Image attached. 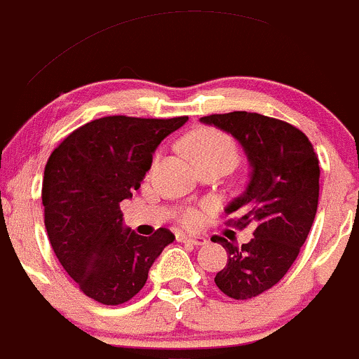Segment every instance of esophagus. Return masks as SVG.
Returning a JSON list of instances; mask_svg holds the SVG:
<instances>
[{
  "instance_id": "34e87169",
  "label": "esophagus",
  "mask_w": 359,
  "mask_h": 359,
  "mask_svg": "<svg viewBox=\"0 0 359 359\" xmlns=\"http://www.w3.org/2000/svg\"><path fill=\"white\" fill-rule=\"evenodd\" d=\"M176 240H178V242H183V243H190V245H204V243L207 242L204 236H188L183 233L176 235Z\"/></svg>"
}]
</instances>
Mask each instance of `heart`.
Instances as JSON below:
<instances>
[{
	"instance_id": "obj_1",
	"label": "heart",
	"mask_w": 359,
	"mask_h": 359,
	"mask_svg": "<svg viewBox=\"0 0 359 359\" xmlns=\"http://www.w3.org/2000/svg\"><path fill=\"white\" fill-rule=\"evenodd\" d=\"M187 150L198 165L210 162H223L233 168L238 161V147L228 133L216 128H201L190 133L184 140ZM184 226H197L201 223V214L197 210H187L181 216Z\"/></svg>"
}]
</instances>
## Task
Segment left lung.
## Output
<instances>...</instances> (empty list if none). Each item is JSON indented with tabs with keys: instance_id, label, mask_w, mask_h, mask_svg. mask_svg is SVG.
Segmentation results:
<instances>
[{
	"instance_id": "left-lung-1",
	"label": "left lung",
	"mask_w": 359,
	"mask_h": 359,
	"mask_svg": "<svg viewBox=\"0 0 359 359\" xmlns=\"http://www.w3.org/2000/svg\"><path fill=\"white\" fill-rule=\"evenodd\" d=\"M202 123L235 136L249 157L250 181L226 212V224L243 230L250 224L249 243L217 242L226 249V266L216 275L217 289L236 301H247L280 282L308 238L320 197V165L308 136L285 121L256 112L212 114Z\"/></svg>"
}]
</instances>
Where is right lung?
I'll use <instances>...</instances> for the list:
<instances>
[{
    "mask_svg": "<svg viewBox=\"0 0 359 359\" xmlns=\"http://www.w3.org/2000/svg\"><path fill=\"white\" fill-rule=\"evenodd\" d=\"M171 119L109 116L74 129L44 168L41 198L51 249L79 290L105 306L124 304L175 235L123 228L121 202L138 190L158 143L180 129Z\"/></svg>",
    "mask_w": 359,
    "mask_h": 359,
    "instance_id": "obj_1",
    "label": "right lung"
}]
</instances>
